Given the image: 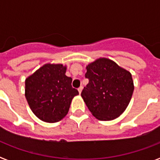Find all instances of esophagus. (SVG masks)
<instances>
[{
    "label": "esophagus",
    "instance_id": "34e87169",
    "mask_svg": "<svg viewBox=\"0 0 160 160\" xmlns=\"http://www.w3.org/2000/svg\"><path fill=\"white\" fill-rule=\"evenodd\" d=\"M78 90L79 94H81V93H82V87H80L78 89Z\"/></svg>",
    "mask_w": 160,
    "mask_h": 160
}]
</instances>
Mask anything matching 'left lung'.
<instances>
[{
    "instance_id": "left-lung-1",
    "label": "left lung",
    "mask_w": 160,
    "mask_h": 160,
    "mask_svg": "<svg viewBox=\"0 0 160 160\" xmlns=\"http://www.w3.org/2000/svg\"><path fill=\"white\" fill-rule=\"evenodd\" d=\"M89 83L81 96L97 119L118 118L128 107L134 91L131 73L112 60L101 58L87 66Z\"/></svg>"
}]
</instances>
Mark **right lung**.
Returning a JSON list of instances; mask_svg holds the SVG:
<instances>
[{"instance_id":"obj_1","label":"right lung","mask_w":160,"mask_h":160,"mask_svg":"<svg viewBox=\"0 0 160 160\" xmlns=\"http://www.w3.org/2000/svg\"><path fill=\"white\" fill-rule=\"evenodd\" d=\"M62 64L44 65L25 79V95L32 113L46 122H57L67 114L78 91L71 86Z\"/></svg>"}]
</instances>
